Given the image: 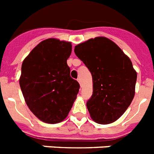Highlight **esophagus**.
<instances>
[{"label":"esophagus","mask_w":154,"mask_h":154,"mask_svg":"<svg viewBox=\"0 0 154 154\" xmlns=\"http://www.w3.org/2000/svg\"><path fill=\"white\" fill-rule=\"evenodd\" d=\"M77 81L79 82V83L80 84V86H82V83H81V79H80V78H78L77 79Z\"/></svg>","instance_id":"obj_1"}]
</instances>
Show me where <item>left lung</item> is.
<instances>
[{"mask_svg": "<svg viewBox=\"0 0 154 154\" xmlns=\"http://www.w3.org/2000/svg\"><path fill=\"white\" fill-rule=\"evenodd\" d=\"M93 79V94L86 102L91 118L108 124L124 113L134 96L137 73L129 57L105 37L90 39L75 47Z\"/></svg>", "mask_w": 154, "mask_h": 154, "instance_id": "1", "label": "left lung"}]
</instances>
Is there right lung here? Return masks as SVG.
Returning <instances> with one entry per match:
<instances>
[{
    "label": "right lung",
    "mask_w": 154,
    "mask_h": 154,
    "mask_svg": "<svg viewBox=\"0 0 154 154\" xmlns=\"http://www.w3.org/2000/svg\"><path fill=\"white\" fill-rule=\"evenodd\" d=\"M71 53V42L49 38L39 43L23 62V95L30 111L45 123L64 120L79 91L67 63Z\"/></svg>",
    "instance_id": "obj_1"
}]
</instances>
